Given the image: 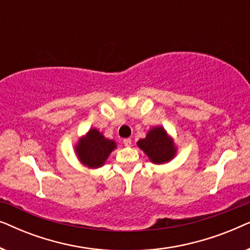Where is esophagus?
<instances>
[{"label":"esophagus","instance_id":"esophagus-1","mask_svg":"<svg viewBox=\"0 0 250 250\" xmlns=\"http://www.w3.org/2000/svg\"><path fill=\"white\" fill-rule=\"evenodd\" d=\"M123 143H124L125 146H129L132 145V140L131 139H124V141H123Z\"/></svg>","mask_w":250,"mask_h":250}]
</instances>
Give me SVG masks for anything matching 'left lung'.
<instances>
[{"label": "left lung", "instance_id": "left-lung-1", "mask_svg": "<svg viewBox=\"0 0 250 250\" xmlns=\"http://www.w3.org/2000/svg\"><path fill=\"white\" fill-rule=\"evenodd\" d=\"M136 145L148 156L150 162L157 165L170 162L177 152L173 138L162 126L150 128L146 138L139 140Z\"/></svg>", "mask_w": 250, "mask_h": 250}]
</instances>
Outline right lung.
Here are the masks:
<instances>
[{
    "label": "right lung",
    "instance_id": "obj_1",
    "mask_svg": "<svg viewBox=\"0 0 250 250\" xmlns=\"http://www.w3.org/2000/svg\"><path fill=\"white\" fill-rule=\"evenodd\" d=\"M117 145L114 140L107 139L97 128H90L75 146L77 158L88 168H99L107 162L108 157Z\"/></svg>",
    "mask_w": 250,
    "mask_h": 250
}]
</instances>
